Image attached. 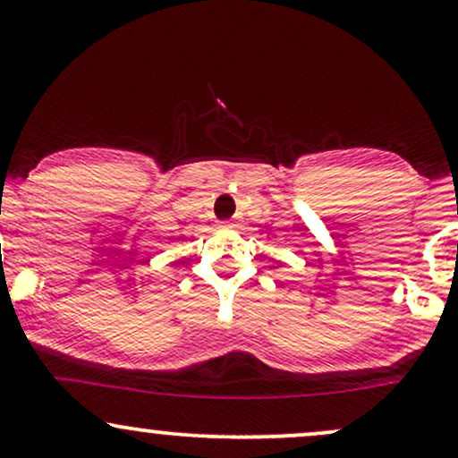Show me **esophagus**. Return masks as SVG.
<instances>
[{"label":"esophagus","instance_id":"esophagus-1","mask_svg":"<svg viewBox=\"0 0 458 458\" xmlns=\"http://www.w3.org/2000/svg\"><path fill=\"white\" fill-rule=\"evenodd\" d=\"M230 224H233V222H230Z\"/></svg>","mask_w":458,"mask_h":458}]
</instances>
